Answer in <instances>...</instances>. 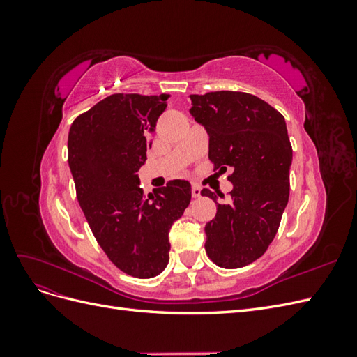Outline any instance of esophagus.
<instances>
[{"label": "esophagus", "mask_w": 357, "mask_h": 357, "mask_svg": "<svg viewBox=\"0 0 357 357\" xmlns=\"http://www.w3.org/2000/svg\"><path fill=\"white\" fill-rule=\"evenodd\" d=\"M192 197L193 198H199L201 197V189L195 185H192Z\"/></svg>", "instance_id": "esophagus-1"}]
</instances>
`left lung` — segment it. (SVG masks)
Instances as JSON below:
<instances>
[{"label": "left lung", "instance_id": "8db88e82", "mask_svg": "<svg viewBox=\"0 0 357 357\" xmlns=\"http://www.w3.org/2000/svg\"><path fill=\"white\" fill-rule=\"evenodd\" d=\"M189 113L207 131L214 169L232 168L228 202L218 204L205 225V252L222 268H241L261 257L273 243L289 201L291 146L284 117L245 92L190 95ZM225 198V195H220Z\"/></svg>", "mask_w": 357, "mask_h": 357}]
</instances>
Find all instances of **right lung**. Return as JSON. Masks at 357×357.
<instances>
[{
	"mask_svg": "<svg viewBox=\"0 0 357 357\" xmlns=\"http://www.w3.org/2000/svg\"><path fill=\"white\" fill-rule=\"evenodd\" d=\"M168 93H114L73 122L68 165L93 236L123 273L152 278L169 261L168 234L190 202V183L171 180L147 195L138 169L152 147Z\"/></svg>",
	"mask_w": 357,
	"mask_h": 357,
	"instance_id": "obj_1",
	"label": "right lung"
}]
</instances>
